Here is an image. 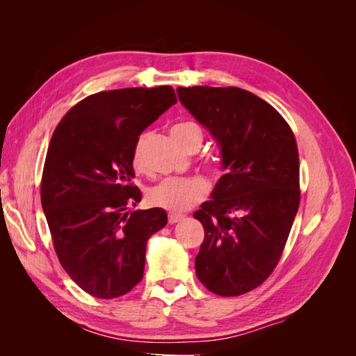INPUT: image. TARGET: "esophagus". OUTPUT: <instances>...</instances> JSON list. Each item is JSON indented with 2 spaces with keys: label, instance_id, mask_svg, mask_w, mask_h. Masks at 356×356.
Returning a JSON list of instances; mask_svg holds the SVG:
<instances>
[{
  "label": "esophagus",
  "instance_id": "obj_1",
  "mask_svg": "<svg viewBox=\"0 0 356 356\" xmlns=\"http://www.w3.org/2000/svg\"><path fill=\"white\" fill-rule=\"evenodd\" d=\"M182 218H184V215H182V213H169V215H168L169 224H175V222L181 221Z\"/></svg>",
  "mask_w": 356,
  "mask_h": 356
}]
</instances>
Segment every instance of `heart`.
I'll list each match as a JSON object with an SVG mask.
<instances>
[{
  "label": "heart",
  "mask_w": 356,
  "mask_h": 356,
  "mask_svg": "<svg viewBox=\"0 0 356 356\" xmlns=\"http://www.w3.org/2000/svg\"><path fill=\"white\" fill-rule=\"evenodd\" d=\"M197 134L202 138V131L196 123H179L172 127V136ZM148 134H141L135 141L132 149V166L136 170L145 168V144ZM209 184L203 177H169L159 181L157 184L147 188V200L156 208L170 212L187 211L193 204L199 203L208 195Z\"/></svg>",
  "instance_id": "1"
}]
</instances>
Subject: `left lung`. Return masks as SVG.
Wrapping results in <instances>:
<instances>
[{"instance_id": "left-lung-1", "label": "left lung", "mask_w": 356, "mask_h": 356, "mask_svg": "<svg viewBox=\"0 0 356 356\" xmlns=\"http://www.w3.org/2000/svg\"><path fill=\"white\" fill-rule=\"evenodd\" d=\"M179 102L221 149L224 174L193 217L204 229L196 275L234 297L261 285L282 255L300 204L296 138L270 104L239 88H178Z\"/></svg>"}]
</instances>
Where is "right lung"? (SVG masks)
I'll use <instances>...</instances> for the list:
<instances>
[{"instance_id": "1", "label": "right lung", "mask_w": 356, "mask_h": 356, "mask_svg": "<svg viewBox=\"0 0 356 356\" xmlns=\"http://www.w3.org/2000/svg\"><path fill=\"white\" fill-rule=\"evenodd\" d=\"M177 104L170 86L88 96L63 115L47 149L41 204L62 267L98 298L127 294L144 275L147 242L168 222L141 202L135 177L138 136Z\"/></svg>"}]
</instances>
